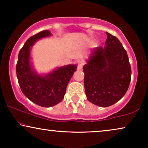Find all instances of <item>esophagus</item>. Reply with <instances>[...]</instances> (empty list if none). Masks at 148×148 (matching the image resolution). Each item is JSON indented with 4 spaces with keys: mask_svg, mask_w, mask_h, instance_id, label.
<instances>
[{
    "mask_svg": "<svg viewBox=\"0 0 148 148\" xmlns=\"http://www.w3.org/2000/svg\"><path fill=\"white\" fill-rule=\"evenodd\" d=\"M83 66H84V62H83V61H82V60H79L77 64V68L79 69H82Z\"/></svg>",
    "mask_w": 148,
    "mask_h": 148,
    "instance_id": "obj_1",
    "label": "esophagus"
}]
</instances>
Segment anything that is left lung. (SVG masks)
Instances as JSON below:
<instances>
[{"label":"left lung","instance_id":"1","mask_svg":"<svg viewBox=\"0 0 148 148\" xmlns=\"http://www.w3.org/2000/svg\"><path fill=\"white\" fill-rule=\"evenodd\" d=\"M106 33L104 47L95 48L83 67L87 98L101 107L112 106L125 96L131 76L126 50L118 38Z\"/></svg>","mask_w":148,"mask_h":148}]
</instances>
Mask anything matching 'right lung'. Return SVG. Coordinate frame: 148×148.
Returning <instances> with one entry per match:
<instances>
[{
  "instance_id": "1",
  "label": "right lung",
  "mask_w": 148,
  "mask_h": 148,
  "mask_svg": "<svg viewBox=\"0 0 148 148\" xmlns=\"http://www.w3.org/2000/svg\"><path fill=\"white\" fill-rule=\"evenodd\" d=\"M50 36V32L44 30L30 37L20 50L16 65L22 92L29 100L42 107L53 106L63 100L66 86L77 69L75 64H68L44 75L34 71L30 62L31 47L38 40Z\"/></svg>"
}]
</instances>
